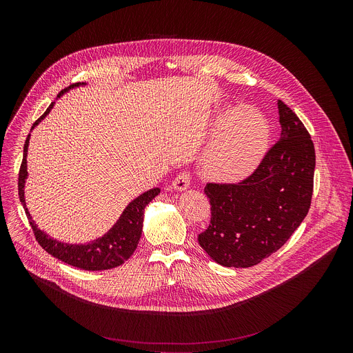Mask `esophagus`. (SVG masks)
<instances>
[{
	"label": "esophagus",
	"instance_id": "1",
	"mask_svg": "<svg viewBox=\"0 0 353 353\" xmlns=\"http://www.w3.org/2000/svg\"><path fill=\"white\" fill-rule=\"evenodd\" d=\"M190 180H191L190 173H188V172H183V173L177 174V177L173 180L172 185H173V188H174L176 191H184V190L188 188Z\"/></svg>",
	"mask_w": 353,
	"mask_h": 353
}]
</instances>
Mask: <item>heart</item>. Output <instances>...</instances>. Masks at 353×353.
Listing matches in <instances>:
<instances>
[{
    "label": "heart",
    "instance_id": "heart-1",
    "mask_svg": "<svg viewBox=\"0 0 353 353\" xmlns=\"http://www.w3.org/2000/svg\"><path fill=\"white\" fill-rule=\"evenodd\" d=\"M270 141L265 117L253 108L230 112L204 157V172L214 180L233 183L253 173Z\"/></svg>",
    "mask_w": 353,
    "mask_h": 353
}]
</instances>
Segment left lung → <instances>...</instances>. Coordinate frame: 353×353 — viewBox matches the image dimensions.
Instances as JSON below:
<instances>
[{
	"label": "left lung",
	"instance_id": "1",
	"mask_svg": "<svg viewBox=\"0 0 353 353\" xmlns=\"http://www.w3.org/2000/svg\"><path fill=\"white\" fill-rule=\"evenodd\" d=\"M279 141L239 184H207L211 223L198 236L223 267L257 265L279 250L306 218L313 194L314 145L306 127L278 100Z\"/></svg>",
	"mask_w": 353,
	"mask_h": 353
}]
</instances>
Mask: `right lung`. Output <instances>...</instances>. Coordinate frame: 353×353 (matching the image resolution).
I'll return each mask as SVG.
<instances>
[{
    "label": "right lung",
    "mask_w": 353,
    "mask_h": 353,
    "mask_svg": "<svg viewBox=\"0 0 353 353\" xmlns=\"http://www.w3.org/2000/svg\"><path fill=\"white\" fill-rule=\"evenodd\" d=\"M85 82H78L74 83L64 90H61L57 96L61 97L64 93H67L71 89L85 86ZM56 99V100H57ZM54 106V102L47 108V110L43 113V116L32 125V130L46 119V116L52 112ZM30 130V131H32ZM29 139L30 134L26 138V142L23 145V159L19 170V181H18V190H19V199L25 208L26 216L29 219V223L34 232L36 240L39 244L47 251L48 254H52L53 257L85 271H103V270H110L116 268L124 261H127L132 253L135 251L138 241L142 234V225H143V210L145 207L152 201L159 192L161 188L155 187L150 188L137 198H134L131 203L125 207L120 218L116 221V223L103 234L97 237L96 240L88 241V243H79V244H72V243H64L60 241L54 237H50L44 230H40L33 221L28 207H26V201H25V183L28 179V148H29Z\"/></svg>",
    "instance_id": "1"
}]
</instances>
